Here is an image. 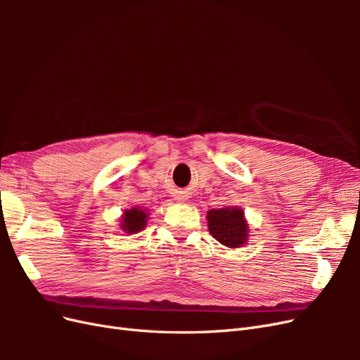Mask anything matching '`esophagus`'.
<instances>
[{
  "mask_svg": "<svg viewBox=\"0 0 360 360\" xmlns=\"http://www.w3.org/2000/svg\"><path fill=\"white\" fill-rule=\"evenodd\" d=\"M180 200H181V198H180Z\"/></svg>",
  "mask_w": 360,
  "mask_h": 360,
  "instance_id": "esophagus-1",
  "label": "esophagus"
}]
</instances>
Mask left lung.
Segmentation results:
<instances>
[{
  "label": "left lung",
  "mask_w": 360,
  "mask_h": 360,
  "mask_svg": "<svg viewBox=\"0 0 360 360\" xmlns=\"http://www.w3.org/2000/svg\"><path fill=\"white\" fill-rule=\"evenodd\" d=\"M207 226L217 242L226 248H242L249 237V224L240 207H222L207 212Z\"/></svg>",
  "instance_id": "1"
}]
</instances>
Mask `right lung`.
Segmentation results:
<instances>
[{
  "label": "right lung",
  "mask_w": 360,
  "mask_h": 360,
  "mask_svg": "<svg viewBox=\"0 0 360 360\" xmlns=\"http://www.w3.org/2000/svg\"><path fill=\"white\" fill-rule=\"evenodd\" d=\"M148 212L141 207H132V209H126L120 217V228L124 234H136L143 231L147 226L148 221Z\"/></svg>",
  "instance_id": "1"
}]
</instances>
